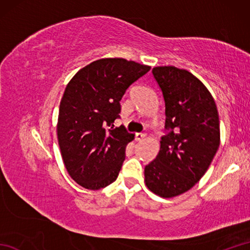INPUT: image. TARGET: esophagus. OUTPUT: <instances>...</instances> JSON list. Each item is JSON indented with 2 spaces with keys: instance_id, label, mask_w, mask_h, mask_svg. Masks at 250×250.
<instances>
[{
  "instance_id": "1",
  "label": "esophagus",
  "mask_w": 250,
  "mask_h": 250,
  "mask_svg": "<svg viewBox=\"0 0 250 250\" xmlns=\"http://www.w3.org/2000/svg\"><path fill=\"white\" fill-rule=\"evenodd\" d=\"M145 136H146L145 133H136L135 134V141L141 142V141H143V140L145 139Z\"/></svg>"
}]
</instances>
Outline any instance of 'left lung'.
<instances>
[{
    "label": "left lung",
    "mask_w": 250,
    "mask_h": 250,
    "mask_svg": "<svg viewBox=\"0 0 250 250\" xmlns=\"http://www.w3.org/2000/svg\"><path fill=\"white\" fill-rule=\"evenodd\" d=\"M152 74L162 90L169 132L145 167V184L168 199L190 190L208 169L220 145L219 115L213 95L189 71L156 66Z\"/></svg>",
    "instance_id": "obj_1"
}]
</instances>
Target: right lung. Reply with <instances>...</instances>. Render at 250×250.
Listing matches in <instances>:
<instances>
[{
	"mask_svg": "<svg viewBox=\"0 0 250 250\" xmlns=\"http://www.w3.org/2000/svg\"><path fill=\"white\" fill-rule=\"evenodd\" d=\"M149 70L122 58H103L81 68L66 84L57 136L66 171L82 187L102 189L118 176L134 134L124 126L113 129V124L125 90Z\"/></svg>",
	"mask_w": 250,
	"mask_h": 250,
	"instance_id": "add662e5",
	"label": "right lung"
}]
</instances>
